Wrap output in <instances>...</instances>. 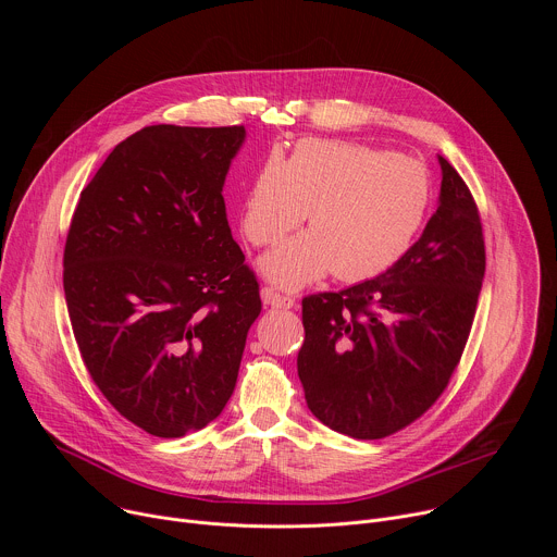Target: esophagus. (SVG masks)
Wrapping results in <instances>:
<instances>
[{
	"instance_id": "34e87169",
	"label": "esophagus",
	"mask_w": 557,
	"mask_h": 557,
	"mask_svg": "<svg viewBox=\"0 0 557 557\" xmlns=\"http://www.w3.org/2000/svg\"><path fill=\"white\" fill-rule=\"evenodd\" d=\"M260 295H262V301H264V304H269V306H273V308H293V304H295V299H293V297L282 295V293H277V290L269 288V286H264Z\"/></svg>"
}]
</instances>
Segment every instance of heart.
I'll use <instances>...</instances> for the list:
<instances>
[{"instance_id":"b5f03b06","label":"heart","mask_w":557,"mask_h":557,"mask_svg":"<svg viewBox=\"0 0 557 557\" xmlns=\"http://www.w3.org/2000/svg\"><path fill=\"white\" fill-rule=\"evenodd\" d=\"M430 174L408 156L348 140H299L284 163L269 156L240 213L253 247H271L308 209L310 228L260 262L284 288H301L335 269L346 282L370 280L399 262L430 207Z\"/></svg>"}]
</instances>
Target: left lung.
<instances>
[{
    "label": "left lung",
    "instance_id": "left-lung-1",
    "mask_svg": "<svg viewBox=\"0 0 557 557\" xmlns=\"http://www.w3.org/2000/svg\"><path fill=\"white\" fill-rule=\"evenodd\" d=\"M438 207L419 240L379 277L301 299L297 374L308 410L372 441L404 430L447 387L485 277L479 207L438 156Z\"/></svg>",
    "mask_w": 557,
    "mask_h": 557
}]
</instances>
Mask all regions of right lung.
<instances>
[{
    "label": "right lung",
    "instance_id": "obj_1",
    "mask_svg": "<svg viewBox=\"0 0 557 557\" xmlns=\"http://www.w3.org/2000/svg\"><path fill=\"white\" fill-rule=\"evenodd\" d=\"M247 132L149 125L119 143L74 209L63 290L82 359L114 410L181 438L224 410L260 286L222 187Z\"/></svg>",
    "mask_w": 557,
    "mask_h": 557
}]
</instances>
